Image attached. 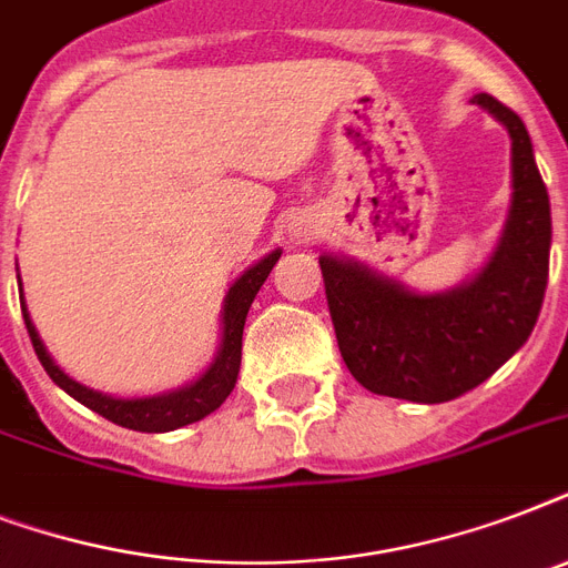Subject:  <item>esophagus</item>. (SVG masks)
Segmentation results:
<instances>
[{
  "mask_svg": "<svg viewBox=\"0 0 568 568\" xmlns=\"http://www.w3.org/2000/svg\"><path fill=\"white\" fill-rule=\"evenodd\" d=\"M292 232H294V239L310 241L312 235H318V223L312 221V217H301L297 223H292Z\"/></svg>",
  "mask_w": 568,
  "mask_h": 568,
  "instance_id": "34e87169",
  "label": "esophagus"
}]
</instances>
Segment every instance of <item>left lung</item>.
I'll use <instances>...</instances> for the list:
<instances>
[{
  "label": "left lung",
  "instance_id": "left-lung-1",
  "mask_svg": "<svg viewBox=\"0 0 568 568\" xmlns=\"http://www.w3.org/2000/svg\"><path fill=\"white\" fill-rule=\"evenodd\" d=\"M510 132L513 203L501 241L475 280L415 294L356 265L321 256L327 306L347 372L374 395L442 404L493 377L537 324L548 283L551 205L521 118L477 93Z\"/></svg>",
  "mask_w": 568,
  "mask_h": 568
}]
</instances>
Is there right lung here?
Segmentation results:
<instances>
[{"label": "right lung", "instance_id": "add662e5", "mask_svg": "<svg viewBox=\"0 0 568 568\" xmlns=\"http://www.w3.org/2000/svg\"><path fill=\"white\" fill-rule=\"evenodd\" d=\"M280 258V250L267 253L262 262L244 271V274L232 283V288L226 292V301H223V338L221 351L214 356V363L205 368L194 383L176 388V392H168V395H153V397H111L102 395V392H93V388L75 383L73 377H67L52 356L47 354V347L40 342L38 329L31 324L29 312H26V303H22V321H26V329H29L31 347L38 354L43 372L52 377L55 386H61L67 395H73L79 404H84L93 413H100L102 418L120 424V427H129V430L141 433H168L176 430V427H185V424H194L200 418H205L209 413H214L217 406L230 397V392L235 388V379H239L241 368V333H244V321H247L250 303L258 294L262 283L271 274V267L276 265Z\"/></svg>", "mask_w": 568, "mask_h": 568}]
</instances>
